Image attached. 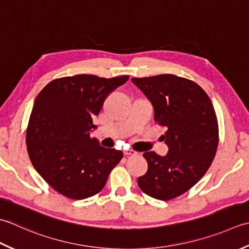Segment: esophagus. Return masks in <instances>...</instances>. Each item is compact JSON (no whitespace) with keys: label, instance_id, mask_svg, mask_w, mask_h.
Segmentation results:
<instances>
[{"label":"esophagus","instance_id":"34e87169","mask_svg":"<svg viewBox=\"0 0 249 249\" xmlns=\"http://www.w3.org/2000/svg\"><path fill=\"white\" fill-rule=\"evenodd\" d=\"M135 154H136L135 151H134V150H131V149L124 150V155L126 156V157H128V156H133V155H135Z\"/></svg>","mask_w":249,"mask_h":249}]
</instances>
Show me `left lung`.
<instances>
[{"instance_id": "1", "label": "left lung", "mask_w": 249, "mask_h": 249, "mask_svg": "<svg viewBox=\"0 0 249 249\" xmlns=\"http://www.w3.org/2000/svg\"><path fill=\"white\" fill-rule=\"evenodd\" d=\"M154 106L155 123L164 126L165 156L144 153L148 163L138 184L146 195L171 200L188 191L211 166L218 146V123L209 95L199 85L172 74L132 78Z\"/></svg>"}]
</instances>
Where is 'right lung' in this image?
<instances>
[{
  "mask_svg": "<svg viewBox=\"0 0 249 249\" xmlns=\"http://www.w3.org/2000/svg\"><path fill=\"white\" fill-rule=\"evenodd\" d=\"M129 79L75 75L54 79L34 101L27 130L28 154L50 187L70 199L83 200L104 188L123 151L104 148L90 132L96 129L105 99Z\"/></svg>",
  "mask_w": 249,
  "mask_h": 249,
  "instance_id": "1",
  "label": "right lung"
}]
</instances>
